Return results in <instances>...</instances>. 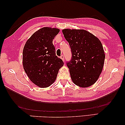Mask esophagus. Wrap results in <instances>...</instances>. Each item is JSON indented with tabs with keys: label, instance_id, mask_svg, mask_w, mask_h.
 Here are the masks:
<instances>
[{
	"label": "esophagus",
	"instance_id": "34e87169",
	"mask_svg": "<svg viewBox=\"0 0 125 125\" xmlns=\"http://www.w3.org/2000/svg\"><path fill=\"white\" fill-rule=\"evenodd\" d=\"M60 58L61 59V60H62L63 61H64V55H61V56H60Z\"/></svg>",
	"mask_w": 125,
	"mask_h": 125
}]
</instances>
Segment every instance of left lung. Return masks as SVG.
Masks as SVG:
<instances>
[{
    "label": "left lung",
    "mask_w": 125,
    "mask_h": 125,
    "mask_svg": "<svg viewBox=\"0 0 125 125\" xmlns=\"http://www.w3.org/2000/svg\"><path fill=\"white\" fill-rule=\"evenodd\" d=\"M72 52V59L67 63L71 80L75 85L91 86L103 71L105 54L100 40L83 29H65L62 30Z\"/></svg>",
    "instance_id": "8db88e82"
}]
</instances>
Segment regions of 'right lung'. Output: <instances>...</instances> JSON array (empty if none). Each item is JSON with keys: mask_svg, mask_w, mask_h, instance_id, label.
Listing matches in <instances>:
<instances>
[{"mask_svg": "<svg viewBox=\"0 0 125 125\" xmlns=\"http://www.w3.org/2000/svg\"><path fill=\"white\" fill-rule=\"evenodd\" d=\"M60 31L55 28L40 29L26 41L22 52L24 71L32 83L41 88L50 86L64 65L55 55L52 40Z\"/></svg>", "mask_w": 125, "mask_h": 125, "instance_id": "right-lung-1", "label": "right lung"}]
</instances>
